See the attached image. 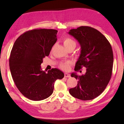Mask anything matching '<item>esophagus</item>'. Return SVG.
<instances>
[{
	"label": "esophagus",
	"mask_w": 124,
	"mask_h": 124,
	"mask_svg": "<svg viewBox=\"0 0 124 124\" xmlns=\"http://www.w3.org/2000/svg\"><path fill=\"white\" fill-rule=\"evenodd\" d=\"M64 77H67V78H69V77H70V75L68 74V73H64Z\"/></svg>",
	"instance_id": "esophagus-1"
}]
</instances>
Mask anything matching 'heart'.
Segmentation results:
<instances>
[{"mask_svg":"<svg viewBox=\"0 0 124 124\" xmlns=\"http://www.w3.org/2000/svg\"><path fill=\"white\" fill-rule=\"evenodd\" d=\"M63 43L65 48H67L68 47L74 46L76 47V43L73 41L72 39L70 38H65L64 39L63 41ZM71 63L70 62H66L61 63L60 65V68L62 70H67L69 68V65Z\"/></svg>","mask_w":124,"mask_h":124,"instance_id":"1","label":"heart"}]
</instances>
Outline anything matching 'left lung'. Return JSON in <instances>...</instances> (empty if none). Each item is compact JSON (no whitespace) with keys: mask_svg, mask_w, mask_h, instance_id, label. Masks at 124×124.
Here are the masks:
<instances>
[{"mask_svg":"<svg viewBox=\"0 0 124 124\" xmlns=\"http://www.w3.org/2000/svg\"><path fill=\"white\" fill-rule=\"evenodd\" d=\"M68 33L77 40L81 48L75 70L86 68L81 76L71 73V76L78 81L77 86L69 89V93L84 101L93 100L104 91L111 78L114 62L111 46L103 34L90 27L72 29Z\"/></svg>","mask_w":124,"mask_h":124,"instance_id":"obj_1","label":"left lung"}]
</instances>
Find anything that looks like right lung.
<instances>
[{
  "label": "right lung",
  "mask_w": 124,
  "mask_h": 124,
  "mask_svg": "<svg viewBox=\"0 0 124 124\" xmlns=\"http://www.w3.org/2000/svg\"><path fill=\"white\" fill-rule=\"evenodd\" d=\"M57 32L46 29L28 31L13 46L9 60L12 77L19 91L31 100L40 101L51 96L55 81L64 76L56 68L46 73L40 66L56 43Z\"/></svg>",
  "instance_id": "add662e5"
}]
</instances>
